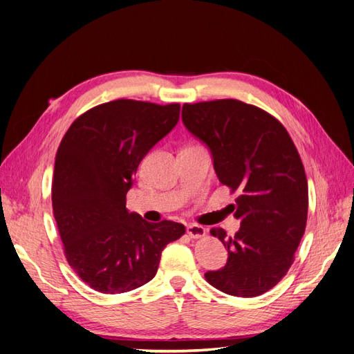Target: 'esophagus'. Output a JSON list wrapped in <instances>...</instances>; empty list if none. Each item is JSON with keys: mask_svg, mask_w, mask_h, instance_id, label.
Listing matches in <instances>:
<instances>
[{"mask_svg": "<svg viewBox=\"0 0 354 354\" xmlns=\"http://www.w3.org/2000/svg\"><path fill=\"white\" fill-rule=\"evenodd\" d=\"M186 232H187L189 236H190V238H194V239H198V238L205 236V233H207L205 227H203V226H199V224H189V226L186 227Z\"/></svg>", "mask_w": 354, "mask_h": 354, "instance_id": "esophagus-1", "label": "esophagus"}]
</instances>
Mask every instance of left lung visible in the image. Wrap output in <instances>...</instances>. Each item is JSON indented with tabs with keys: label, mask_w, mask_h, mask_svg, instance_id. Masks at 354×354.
I'll return each mask as SVG.
<instances>
[{
	"label": "left lung",
	"mask_w": 354,
	"mask_h": 354,
	"mask_svg": "<svg viewBox=\"0 0 354 354\" xmlns=\"http://www.w3.org/2000/svg\"><path fill=\"white\" fill-rule=\"evenodd\" d=\"M181 120L208 147L220 183L239 194L232 205L239 230L232 238L220 227L211 230L227 248V263L207 272L205 279L229 295H261L286 274L306 230L301 158L283 125L252 104L186 103Z\"/></svg>",
	"instance_id": "1"
}]
</instances>
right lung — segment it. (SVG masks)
I'll use <instances>...</instances> for the list:
<instances>
[{
  "instance_id": "obj_1",
  "label": "right lung",
  "mask_w": 354,
  "mask_h": 354,
  "mask_svg": "<svg viewBox=\"0 0 354 354\" xmlns=\"http://www.w3.org/2000/svg\"><path fill=\"white\" fill-rule=\"evenodd\" d=\"M180 104L113 100L75 120L56 153L51 201L69 266L103 294L152 281L185 226L128 212L127 192L149 151L173 130Z\"/></svg>"
}]
</instances>
